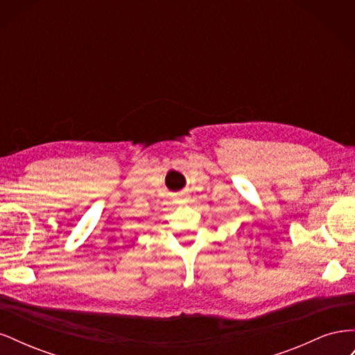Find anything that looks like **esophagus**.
Segmentation results:
<instances>
[{
	"label": "esophagus",
	"mask_w": 355,
	"mask_h": 355,
	"mask_svg": "<svg viewBox=\"0 0 355 355\" xmlns=\"http://www.w3.org/2000/svg\"><path fill=\"white\" fill-rule=\"evenodd\" d=\"M180 198H182V200H187V196H180Z\"/></svg>",
	"instance_id": "1"
}]
</instances>
